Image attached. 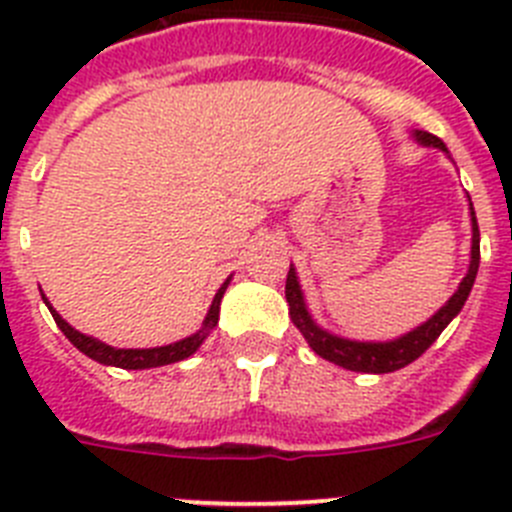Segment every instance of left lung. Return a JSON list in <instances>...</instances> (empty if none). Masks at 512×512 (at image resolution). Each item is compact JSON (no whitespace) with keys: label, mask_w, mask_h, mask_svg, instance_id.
I'll return each mask as SVG.
<instances>
[{"label":"left lung","mask_w":512,"mask_h":512,"mask_svg":"<svg viewBox=\"0 0 512 512\" xmlns=\"http://www.w3.org/2000/svg\"><path fill=\"white\" fill-rule=\"evenodd\" d=\"M413 138L418 140L420 146L438 148V151H443L449 156V148L443 146V140L436 138V135L425 133V130H413ZM469 217H472V251H469L467 274H464V279L459 282L456 292L446 300V305L438 307L425 323L415 325L413 330L392 338V341H351V338L336 336V333L320 328V325L315 323V318L310 315V310H307L305 292H302L300 279H297L295 264H289L287 287H284V295H287L289 305V318H292L295 328L305 336L307 346H310L320 359L333 361V364L343 366L348 372L390 374L402 369V366L413 364L420 354H425V348H431V343L441 336L443 328L459 315L464 302H467L469 292H472L474 287V279H477L479 269V225L477 215H474L472 200H469Z\"/></svg>","instance_id":"left-lung-1"}]
</instances>
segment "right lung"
Returning <instances> with one entry per match:
<instances>
[{
    "instance_id": "add662e5",
    "label": "right lung",
    "mask_w": 512,
    "mask_h": 512,
    "mask_svg": "<svg viewBox=\"0 0 512 512\" xmlns=\"http://www.w3.org/2000/svg\"><path fill=\"white\" fill-rule=\"evenodd\" d=\"M230 279L233 277L225 279V282L220 284V289H217V295L212 297L210 310H207L205 320H202V328L197 330V333L182 338V341L169 343V346H156V348L107 346V343H102L99 338L87 336V333H81V330H76L74 325L66 323V320L58 315V310L51 305V302H48V297L45 295H43V302L48 305V310H51V315H53V320H56L58 328L63 330V336L69 338V341L79 348L81 354H87L89 359L99 361V364H104V366H117V369H153V366H166V364H176V361L189 359V356H192L194 351L202 346V343H205V338L210 336L212 330H215L217 320H220V302H223V295H225V289H228Z\"/></svg>"
}]
</instances>
